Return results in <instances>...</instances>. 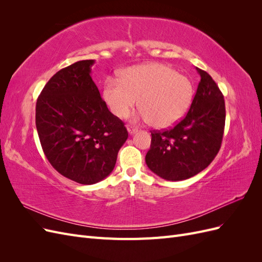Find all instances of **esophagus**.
Wrapping results in <instances>:
<instances>
[{
  "mask_svg": "<svg viewBox=\"0 0 262 262\" xmlns=\"http://www.w3.org/2000/svg\"><path fill=\"white\" fill-rule=\"evenodd\" d=\"M126 129H128L129 134H134L138 131V128H136V126H133V125H126Z\"/></svg>",
  "mask_w": 262,
  "mask_h": 262,
  "instance_id": "34e87169",
  "label": "esophagus"
}]
</instances>
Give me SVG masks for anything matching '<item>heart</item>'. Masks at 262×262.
<instances>
[{"label": "heart", "mask_w": 262, "mask_h": 262, "mask_svg": "<svg viewBox=\"0 0 262 262\" xmlns=\"http://www.w3.org/2000/svg\"><path fill=\"white\" fill-rule=\"evenodd\" d=\"M102 96L110 112L124 118L137 105L141 117L158 129L176 124L187 114L194 96L192 81L162 63L131 67L119 82L108 80Z\"/></svg>", "instance_id": "b5f03b06"}]
</instances>
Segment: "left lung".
Returning a JSON list of instances; mask_svg holds the SVG:
<instances>
[{"mask_svg":"<svg viewBox=\"0 0 262 262\" xmlns=\"http://www.w3.org/2000/svg\"><path fill=\"white\" fill-rule=\"evenodd\" d=\"M189 112L173 128L153 131L147 167L163 179L178 181L205 169L217 155L225 125L223 94L205 71Z\"/></svg>","mask_w":262,"mask_h":262,"instance_id":"obj_1","label":"left lung"}]
</instances>
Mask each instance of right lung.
<instances>
[{
    "label": "right lung",
    "instance_id": "1",
    "mask_svg": "<svg viewBox=\"0 0 262 262\" xmlns=\"http://www.w3.org/2000/svg\"><path fill=\"white\" fill-rule=\"evenodd\" d=\"M94 60L55 73L36 104V126L47 160L62 176L82 185L105 179L128 139L124 123L109 112L91 76Z\"/></svg>",
    "mask_w": 262,
    "mask_h": 262
}]
</instances>
